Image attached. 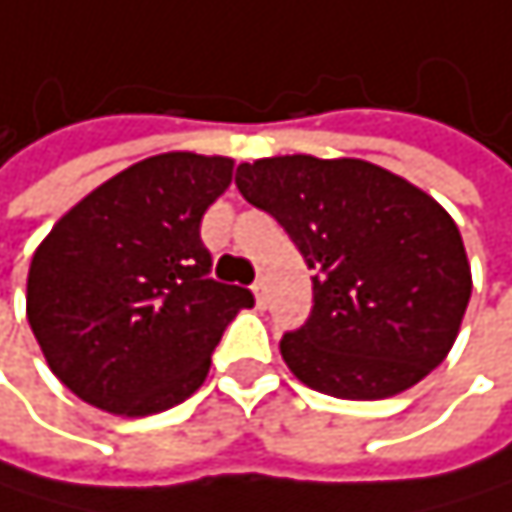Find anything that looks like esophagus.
<instances>
[{
  "label": "esophagus",
  "instance_id": "34e87169",
  "mask_svg": "<svg viewBox=\"0 0 512 512\" xmlns=\"http://www.w3.org/2000/svg\"><path fill=\"white\" fill-rule=\"evenodd\" d=\"M251 294H254V303H258L261 309L270 303V291H267V282L264 279H258V282L251 285Z\"/></svg>",
  "mask_w": 512,
  "mask_h": 512
}]
</instances>
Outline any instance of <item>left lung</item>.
Returning a JSON list of instances; mask_svg holds the SVG:
<instances>
[{
    "label": "left lung",
    "instance_id": "obj_1",
    "mask_svg": "<svg viewBox=\"0 0 512 512\" xmlns=\"http://www.w3.org/2000/svg\"><path fill=\"white\" fill-rule=\"evenodd\" d=\"M236 188L315 270L312 315L279 343L303 385L382 400L449 355L473 279L461 233L431 194L376 163L312 154L242 163Z\"/></svg>",
    "mask_w": 512,
    "mask_h": 512
}]
</instances>
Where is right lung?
<instances>
[{"mask_svg":"<svg viewBox=\"0 0 512 512\" xmlns=\"http://www.w3.org/2000/svg\"><path fill=\"white\" fill-rule=\"evenodd\" d=\"M233 160L166 151L102 181L35 248L26 318L51 373L115 416L163 413L191 397L248 288L209 279L206 209Z\"/></svg>","mask_w":512,"mask_h":512,"instance_id":"add662e5","label":"right lung"}]
</instances>
